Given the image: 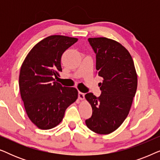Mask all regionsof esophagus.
<instances>
[{
	"instance_id": "obj_1",
	"label": "esophagus",
	"mask_w": 160,
	"mask_h": 160,
	"mask_svg": "<svg viewBox=\"0 0 160 160\" xmlns=\"http://www.w3.org/2000/svg\"><path fill=\"white\" fill-rule=\"evenodd\" d=\"M78 99L79 100H84V93L81 92H78Z\"/></svg>"
}]
</instances>
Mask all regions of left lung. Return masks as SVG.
Masks as SVG:
<instances>
[{
    "label": "left lung",
    "instance_id": "left-lung-1",
    "mask_svg": "<svg viewBox=\"0 0 160 160\" xmlns=\"http://www.w3.org/2000/svg\"><path fill=\"white\" fill-rule=\"evenodd\" d=\"M96 54V69L102 78L101 95L87 93L85 98L92 108L85 121L89 130L100 135L113 132L128 117L138 86V76L130 52L121 43L105 37L89 38Z\"/></svg>",
    "mask_w": 160,
    "mask_h": 160
}]
</instances>
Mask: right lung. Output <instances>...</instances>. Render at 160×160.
Returning a JSON list of instances; mask_svg holds the SVG:
<instances>
[{"label":"right lung","mask_w":160,"mask_h":160,"mask_svg":"<svg viewBox=\"0 0 160 160\" xmlns=\"http://www.w3.org/2000/svg\"><path fill=\"white\" fill-rule=\"evenodd\" d=\"M78 38L54 35L34 46L22 64L19 86L25 111L41 130L58 126L65 111L78 98L74 87H62L54 77L62 71L61 58Z\"/></svg>","instance_id":"right-lung-1"}]
</instances>
